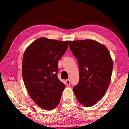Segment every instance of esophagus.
I'll list each match as a JSON object with an SVG mask.
<instances>
[{
  "instance_id": "1",
  "label": "esophagus",
  "mask_w": 129,
  "mask_h": 129,
  "mask_svg": "<svg viewBox=\"0 0 129 129\" xmlns=\"http://www.w3.org/2000/svg\"><path fill=\"white\" fill-rule=\"evenodd\" d=\"M66 81V83H67V85L69 86V85H70V84H71V81H70V80H69V79L66 80V81Z\"/></svg>"
}]
</instances>
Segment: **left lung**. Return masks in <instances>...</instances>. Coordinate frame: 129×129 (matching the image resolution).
<instances>
[{
    "label": "left lung",
    "mask_w": 129,
    "mask_h": 129,
    "mask_svg": "<svg viewBox=\"0 0 129 129\" xmlns=\"http://www.w3.org/2000/svg\"><path fill=\"white\" fill-rule=\"evenodd\" d=\"M69 48L77 58L80 80L73 88L78 101L90 107L101 100L110 84L113 63L105 45L90 39L70 41Z\"/></svg>",
    "instance_id": "1"
}]
</instances>
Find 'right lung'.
<instances>
[{
    "instance_id": "right-lung-1",
    "label": "right lung",
    "mask_w": 129,
    "mask_h": 129,
    "mask_svg": "<svg viewBox=\"0 0 129 129\" xmlns=\"http://www.w3.org/2000/svg\"><path fill=\"white\" fill-rule=\"evenodd\" d=\"M68 41L39 38L24 53L22 75L33 101L45 110H52L60 101L65 85L57 77L58 62L68 47Z\"/></svg>"
}]
</instances>
